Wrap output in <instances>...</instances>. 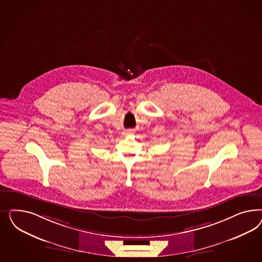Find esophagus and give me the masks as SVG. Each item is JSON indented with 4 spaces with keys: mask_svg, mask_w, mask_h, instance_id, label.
I'll return each mask as SVG.
<instances>
[{
    "mask_svg": "<svg viewBox=\"0 0 262 262\" xmlns=\"http://www.w3.org/2000/svg\"><path fill=\"white\" fill-rule=\"evenodd\" d=\"M133 133H134L133 129H126V130H124V135H128V134H133Z\"/></svg>",
    "mask_w": 262,
    "mask_h": 262,
    "instance_id": "1",
    "label": "esophagus"
}]
</instances>
